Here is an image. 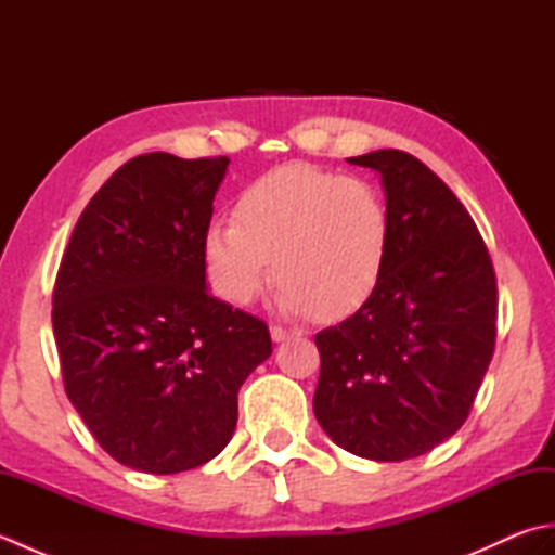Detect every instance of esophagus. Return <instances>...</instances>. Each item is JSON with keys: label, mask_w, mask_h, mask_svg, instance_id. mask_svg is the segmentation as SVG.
I'll return each instance as SVG.
<instances>
[{"label": "esophagus", "mask_w": 555, "mask_h": 555, "mask_svg": "<svg viewBox=\"0 0 555 555\" xmlns=\"http://www.w3.org/2000/svg\"><path fill=\"white\" fill-rule=\"evenodd\" d=\"M269 332H271V340H274V344H284V340H288L293 334H296V332H288V328L276 326V324L271 326Z\"/></svg>", "instance_id": "obj_1"}]
</instances>
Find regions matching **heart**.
Instances as JSON below:
<instances>
[{
	"label": "heart",
	"mask_w": 555,
	"mask_h": 555,
	"mask_svg": "<svg viewBox=\"0 0 555 555\" xmlns=\"http://www.w3.org/2000/svg\"><path fill=\"white\" fill-rule=\"evenodd\" d=\"M391 219L374 183L284 164L243 188L235 221L205 229L209 284L231 305H250L271 276L274 302L288 314H350L384 276Z\"/></svg>",
	"instance_id": "heart-1"
}]
</instances>
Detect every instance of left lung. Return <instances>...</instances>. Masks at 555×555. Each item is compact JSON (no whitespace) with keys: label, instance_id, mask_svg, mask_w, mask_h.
I'll return each mask as SVG.
<instances>
[{"label":"left lung","instance_id":"obj_1","mask_svg":"<svg viewBox=\"0 0 555 555\" xmlns=\"http://www.w3.org/2000/svg\"><path fill=\"white\" fill-rule=\"evenodd\" d=\"M350 164L379 173L391 245L379 286L314 336V417L348 453L400 463L463 427L496 344V276L463 203L408 152Z\"/></svg>","mask_w":555,"mask_h":555}]
</instances>
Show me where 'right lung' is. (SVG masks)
<instances>
[{
	"mask_svg": "<svg viewBox=\"0 0 555 555\" xmlns=\"http://www.w3.org/2000/svg\"><path fill=\"white\" fill-rule=\"evenodd\" d=\"M227 157L140 155L82 211L56 274L66 396L121 465L176 475L217 457L243 382L271 356L262 320L215 298L203 255Z\"/></svg>",
	"mask_w": 555,
	"mask_h": 555,
	"instance_id": "obj_1",
	"label": "right lung"
}]
</instances>
